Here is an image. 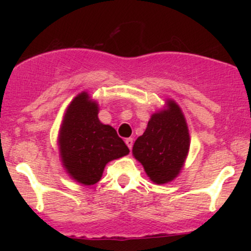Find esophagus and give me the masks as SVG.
<instances>
[{"mask_svg":"<svg viewBox=\"0 0 251 251\" xmlns=\"http://www.w3.org/2000/svg\"><path fill=\"white\" fill-rule=\"evenodd\" d=\"M126 145L128 146L129 150H132V146H133V138H127V139L125 140Z\"/></svg>","mask_w":251,"mask_h":251,"instance_id":"esophagus-1","label":"esophagus"}]
</instances>
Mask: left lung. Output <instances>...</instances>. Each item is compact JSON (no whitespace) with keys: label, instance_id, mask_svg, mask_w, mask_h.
I'll list each match as a JSON object with an SVG mask.
<instances>
[{"label":"left lung","instance_id":"1","mask_svg":"<svg viewBox=\"0 0 251 251\" xmlns=\"http://www.w3.org/2000/svg\"><path fill=\"white\" fill-rule=\"evenodd\" d=\"M190 148L186 120L174 100L155 112L143 135L135 140L132 153L142 163L146 175L155 184L172 181L183 169Z\"/></svg>","mask_w":251,"mask_h":251}]
</instances>
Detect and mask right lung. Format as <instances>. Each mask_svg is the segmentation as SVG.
I'll return each mask as SVG.
<instances>
[{"label":"right lung","instance_id":"obj_1","mask_svg":"<svg viewBox=\"0 0 251 251\" xmlns=\"http://www.w3.org/2000/svg\"><path fill=\"white\" fill-rule=\"evenodd\" d=\"M98 112L97 101L82 92L66 109L60 127L57 143L63 168L83 185L98 183L106 164L129 152L116 129L100 123Z\"/></svg>","mask_w":251,"mask_h":251}]
</instances>
